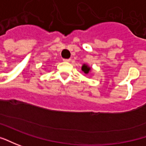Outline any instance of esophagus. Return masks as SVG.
<instances>
[{
	"label": "esophagus",
	"instance_id": "34e87169",
	"mask_svg": "<svg viewBox=\"0 0 146 146\" xmlns=\"http://www.w3.org/2000/svg\"><path fill=\"white\" fill-rule=\"evenodd\" d=\"M63 60L64 62H70L71 61V59H64Z\"/></svg>",
	"mask_w": 146,
	"mask_h": 146
}]
</instances>
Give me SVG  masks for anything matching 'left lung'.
<instances>
[{
	"label": "left lung",
	"instance_id": "left-lung-1",
	"mask_svg": "<svg viewBox=\"0 0 146 146\" xmlns=\"http://www.w3.org/2000/svg\"><path fill=\"white\" fill-rule=\"evenodd\" d=\"M82 70L83 72L85 73H89L90 72V70H91V68L89 66V65H87L86 64H84L82 65Z\"/></svg>",
	"mask_w": 146,
	"mask_h": 146
}]
</instances>
